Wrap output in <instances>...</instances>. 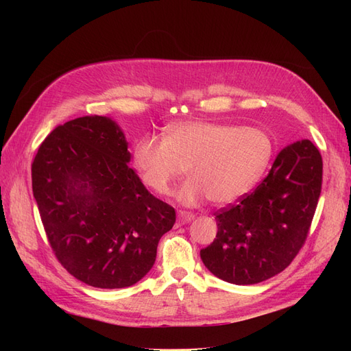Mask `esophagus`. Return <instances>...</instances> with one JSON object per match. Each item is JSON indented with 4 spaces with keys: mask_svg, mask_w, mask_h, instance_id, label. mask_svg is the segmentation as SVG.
<instances>
[{
    "mask_svg": "<svg viewBox=\"0 0 351 351\" xmlns=\"http://www.w3.org/2000/svg\"><path fill=\"white\" fill-rule=\"evenodd\" d=\"M193 218H195V215L190 214V212H186V210L178 212V221L180 222H190Z\"/></svg>",
    "mask_w": 351,
    "mask_h": 351,
    "instance_id": "34e87169",
    "label": "esophagus"
}]
</instances>
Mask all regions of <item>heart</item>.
Wrapping results in <instances>:
<instances>
[{
	"label": "heart",
	"instance_id": "1",
	"mask_svg": "<svg viewBox=\"0 0 351 351\" xmlns=\"http://www.w3.org/2000/svg\"><path fill=\"white\" fill-rule=\"evenodd\" d=\"M274 152L271 136L258 127L215 121H184L169 127L164 139L141 137L134 164L143 183L158 195L189 169V182L178 190L183 205L210 199L217 206L234 204L256 184Z\"/></svg>",
	"mask_w": 351,
	"mask_h": 351
}]
</instances>
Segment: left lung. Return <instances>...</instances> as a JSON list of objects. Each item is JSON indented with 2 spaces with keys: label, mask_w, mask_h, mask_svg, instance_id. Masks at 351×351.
<instances>
[{
  "label": "left lung",
  "mask_w": 351,
  "mask_h": 351,
  "mask_svg": "<svg viewBox=\"0 0 351 351\" xmlns=\"http://www.w3.org/2000/svg\"><path fill=\"white\" fill-rule=\"evenodd\" d=\"M322 189V156L300 141L275 158L269 174L237 204L215 212L217 237L200 250L215 277L258 284L284 271L307 239Z\"/></svg>",
  "instance_id": "obj_1"
}]
</instances>
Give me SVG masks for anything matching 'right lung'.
Returning a JSON list of instances; mask_svg holds the SVG:
<instances>
[{
	"label": "right lung",
	"instance_id": "1",
	"mask_svg": "<svg viewBox=\"0 0 351 351\" xmlns=\"http://www.w3.org/2000/svg\"><path fill=\"white\" fill-rule=\"evenodd\" d=\"M123 132L93 115L56 127L32 162V189L58 262L97 289H124L151 271L176 210L129 167Z\"/></svg>",
	"mask_w": 351,
	"mask_h": 351
}]
</instances>
